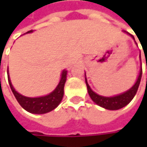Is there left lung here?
Masks as SVG:
<instances>
[{
	"mask_svg": "<svg viewBox=\"0 0 147 147\" xmlns=\"http://www.w3.org/2000/svg\"><path fill=\"white\" fill-rule=\"evenodd\" d=\"M128 33V32H127ZM130 35V34H129ZM134 39V36L130 35ZM146 69H147V62H146ZM141 76H142V68L140 69V75L138 76V79L135 82V84L133 86L132 88L128 90L127 92L114 96V97H104L100 96L97 94H95L89 87V85L87 82L86 80V84H87V88H88V94L90 96V98L92 99V100L94 103H96L97 105H99L100 106H101L103 108H105L107 110H118L121 109L123 107H124L125 105H127L130 102L133 100V98L134 97V95L137 93L138 88L140 86V82L141 80Z\"/></svg>",
	"mask_w": 147,
	"mask_h": 147,
	"instance_id": "left-lung-1",
	"label": "left lung"
}]
</instances>
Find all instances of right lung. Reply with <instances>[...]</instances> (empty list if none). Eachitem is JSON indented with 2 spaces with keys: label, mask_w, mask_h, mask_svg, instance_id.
Instances as JSON below:
<instances>
[{
  "label": "right lung",
  "mask_w": 147,
  "mask_h": 147,
  "mask_svg": "<svg viewBox=\"0 0 147 147\" xmlns=\"http://www.w3.org/2000/svg\"><path fill=\"white\" fill-rule=\"evenodd\" d=\"M30 32H32V30H29L27 33H30ZM66 76H67V71H63L60 82L57 86V88L54 89V91H53L48 95L39 97V98H29L21 95L17 91H15L9 79V75H7V77H8V82L10 88L19 105L24 110H26L30 113L44 114L55 109L59 105V104L61 102L64 96V87L66 81Z\"/></svg>",
  "instance_id": "1"
}]
</instances>
